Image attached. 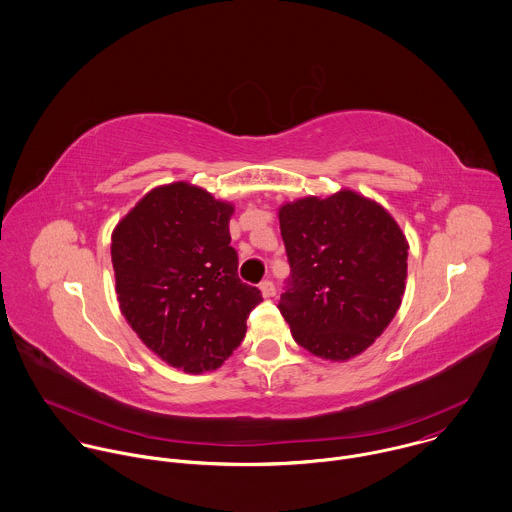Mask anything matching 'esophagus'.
Wrapping results in <instances>:
<instances>
[{"mask_svg":"<svg viewBox=\"0 0 512 512\" xmlns=\"http://www.w3.org/2000/svg\"><path fill=\"white\" fill-rule=\"evenodd\" d=\"M259 289H261V295H263L265 299H271V297L275 295V285H273L271 281H263V283L259 285Z\"/></svg>","mask_w":512,"mask_h":512,"instance_id":"34e87169","label":"esophagus"}]
</instances>
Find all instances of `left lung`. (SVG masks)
Segmentation results:
<instances>
[{
    "instance_id": "left-lung-1",
    "label": "left lung",
    "mask_w": 512,
    "mask_h": 512,
    "mask_svg": "<svg viewBox=\"0 0 512 512\" xmlns=\"http://www.w3.org/2000/svg\"><path fill=\"white\" fill-rule=\"evenodd\" d=\"M291 281L279 310L310 354L346 362L388 328L406 293L408 239L386 207L354 192L279 207Z\"/></svg>"
}]
</instances>
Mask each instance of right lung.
<instances>
[{"mask_svg": "<svg viewBox=\"0 0 512 512\" xmlns=\"http://www.w3.org/2000/svg\"><path fill=\"white\" fill-rule=\"evenodd\" d=\"M231 215L233 204L174 182L150 190L112 231L120 312L146 348L188 374L217 370L263 301L237 277Z\"/></svg>", "mask_w": 512, "mask_h": 512, "instance_id": "add662e5", "label": "right lung"}]
</instances>
